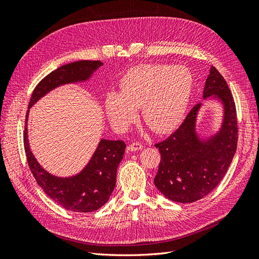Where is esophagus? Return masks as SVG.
<instances>
[{"label": "esophagus", "mask_w": 259, "mask_h": 259, "mask_svg": "<svg viewBox=\"0 0 259 259\" xmlns=\"http://www.w3.org/2000/svg\"><path fill=\"white\" fill-rule=\"evenodd\" d=\"M143 145L140 144V143H132L130 146H128V150L130 151H139V150H142L143 149Z\"/></svg>", "instance_id": "34e87169"}]
</instances>
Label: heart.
Here are the masks:
<instances>
[{"mask_svg": "<svg viewBox=\"0 0 259 259\" xmlns=\"http://www.w3.org/2000/svg\"><path fill=\"white\" fill-rule=\"evenodd\" d=\"M192 75L182 66L139 65L121 80V93L109 92L105 106L117 130H126L142 108L145 123L155 133H167L182 121L189 103Z\"/></svg>", "mask_w": 259, "mask_h": 259, "instance_id": "b5f03b06", "label": "heart"}]
</instances>
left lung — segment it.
Returning a JSON list of instances; mask_svg holds the SVG:
<instances>
[{
    "mask_svg": "<svg viewBox=\"0 0 259 259\" xmlns=\"http://www.w3.org/2000/svg\"><path fill=\"white\" fill-rule=\"evenodd\" d=\"M222 101L224 121L214 136L201 139L195 121L202 104L195 105L183 124L167 139L155 144L161 153L154 185L164 197L179 203H191L210 193L228 170L238 145L236 104L224 76L211 66L203 98Z\"/></svg>",
    "mask_w": 259,
    "mask_h": 259,
    "instance_id": "obj_1",
    "label": "left lung"
}]
</instances>
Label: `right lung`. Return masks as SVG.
<instances>
[{"instance_id": "right-lung-1", "label": "right lung", "mask_w": 259, "mask_h": 259, "mask_svg": "<svg viewBox=\"0 0 259 259\" xmlns=\"http://www.w3.org/2000/svg\"><path fill=\"white\" fill-rule=\"evenodd\" d=\"M103 65L99 60H80L54 70L38 83L31 95L29 109L52 90L68 83L84 82ZM25 125V151L28 165L37 185L58 205L79 213H90L103 206L115 187L116 170L123 159L125 145L122 140L101 139L91 161L72 177H57L46 171L35 160L28 142V114Z\"/></svg>"}]
</instances>
